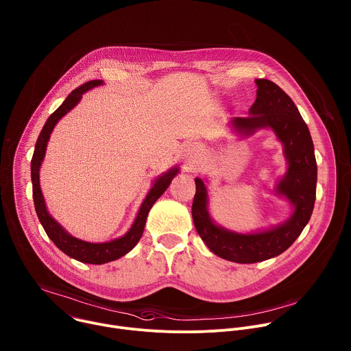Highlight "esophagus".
<instances>
[{
	"mask_svg": "<svg viewBox=\"0 0 351 351\" xmlns=\"http://www.w3.org/2000/svg\"><path fill=\"white\" fill-rule=\"evenodd\" d=\"M190 149H191V152H194V146H191V147H190Z\"/></svg>",
	"mask_w": 351,
	"mask_h": 351,
	"instance_id": "34e87169",
	"label": "esophagus"
}]
</instances>
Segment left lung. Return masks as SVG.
Wrapping results in <instances>:
<instances>
[{
    "label": "left lung",
    "instance_id": "left-lung-1",
    "mask_svg": "<svg viewBox=\"0 0 351 351\" xmlns=\"http://www.w3.org/2000/svg\"><path fill=\"white\" fill-rule=\"evenodd\" d=\"M256 100L248 117H234L232 125L252 134L258 128H271L285 146L288 171L277 191L295 206L288 221L256 234H236L216 226L206 210V189L195 179L191 215L195 230L206 247L217 256L236 263H256L287 251L308 223L315 201L317 162L313 141L306 123L292 99L273 81L256 80Z\"/></svg>",
    "mask_w": 351,
    "mask_h": 351
}]
</instances>
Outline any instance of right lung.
<instances>
[{
	"label": "right lung",
	"mask_w": 351,
	"mask_h": 351,
	"mask_svg": "<svg viewBox=\"0 0 351 351\" xmlns=\"http://www.w3.org/2000/svg\"><path fill=\"white\" fill-rule=\"evenodd\" d=\"M100 84H103L101 80H92V81H88V82L80 85L74 90H71V93L66 97V100L49 115V119L47 120L43 131L40 132V136L36 143L33 160H32V182H33L34 206H36L37 216L47 232V236L67 256H70L78 262H82V263H89V265H103L107 262L120 259L121 256L128 254L138 244V241L141 240V237L143 234L149 210L152 209L154 202L161 197V194L168 189V186L171 184V180L179 171L178 168H173L156 180L154 186L152 187L150 193L147 194V197L145 198V201L139 209L135 223L132 224L131 230L127 232V234L121 239H117V240H112L110 243H103V244L86 243V241L71 237L58 221H55V219L47 210L44 197H43V193L40 189V167H41V162L45 156L47 143L49 141V135H51L53 127L56 125V123L80 101V99L82 97V93L93 86L100 85Z\"/></svg>",
	"instance_id": "add662e5"
}]
</instances>
